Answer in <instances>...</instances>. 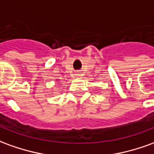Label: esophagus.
<instances>
[{"label": "esophagus", "mask_w": 154, "mask_h": 154, "mask_svg": "<svg viewBox=\"0 0 154 154\" xmlns=\"http://www.w3.org/2000/svg\"><path fill=\"white\" fill-rule=\"evenodd\" d=\"M81 76H82V73H77V74H76V77H81Z\"/></svg>", "instance_id": "esophagus-1"}]
</instances>
